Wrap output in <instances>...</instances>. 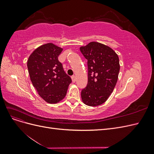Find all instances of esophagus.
I'll return each instance as SVG.
<instances>
[{
    "mask_svg": "<svg viewBox=\"0 0 154 154\" xmlns=\"http://www.w3.org/2000/svg\"><path fill=\"white\" fill-rule=\"evenodd\" d=\"M71 78H72V82H73V83H75V82H76V77L74 76H72L71 77Z\"/></svg>",
    "mask_w": 154,
    "mask_h": 154,
    "instance_id": "34e87169",
    "label": "esophagus"
}]
</instances>
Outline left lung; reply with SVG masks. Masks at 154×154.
I'll use <instances>...</instances> for the list:
<instances>
[{"label": "left lung", "instance_id": "1", "mask_svg": "<svg viewBox=\"0 0 154 154\" xmlns=\"http://www.w3.org/2000/svg\"><path fill=\"white\" fill-rule=\"evenodd\" d=\"M80 49L88 66V83L81 92L82 101L91 106L100 105L109 98L117 83L119 57L112 49L96 42Z\"/></svg>", "mask_w": 154, "mask_h": 154}]
</instances>
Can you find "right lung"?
Returning <instances> with one entry per match:
<instances>
[{
    "mask_svg": "<svg viewBox=\"0 0 154 154\" xmlns=\"http://www.w3.org/2000/svg\"><path fill=\"white\" fill-rule=\"evenodd\" d=\"M63 49L53 43L36 48L27 60L31 81L40 96L55 104L66 96L71 78L65 72L58 57Z\"/></svg>",
    "mask_w": 154,
    "mask_h": 154,
    "instance_id": "obj_1",
    "label": "right lung"
}]
</instances>
